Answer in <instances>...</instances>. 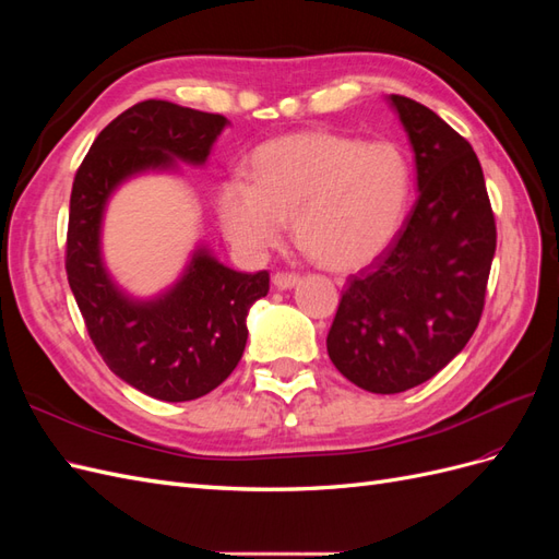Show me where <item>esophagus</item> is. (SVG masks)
Masks as SVG:
<instances>
[{
    "label": "esophagus",
    "instance_id": "34e87169",
    "mask_svg": "<svg viewBox=\"0 0 559 559\" xmlns=\"http://www.w3.org/2000/svg\"><path fill=\"white\" fill-rule=\"evenodd\" d=\"M298 282H300V277L296 273H275L273 275V284L277 286V289H282V292L294 289Z\"/></svg>",
    "mask_w": 559,
    "mask_h": 559
}]
</instances>
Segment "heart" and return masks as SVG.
<instances>
[{
	"label": "heart",
	"mask_w": 559,
	"mask_h": 559,
	"mask_svg": "<svg viewBox=\"0 0 559 559\" xmlns=\"http://www.w3.org/2000/svg\"><path fill=\"white\" fill-rule=\"evenodd\" d=\"M413 167L394 142L326 130L270 140L253 151L249 181L222 183L216 212L245 257L275 249L292 218L294 240L326 270L349 273L392 247L408 214Z\"/></svg>",
	"instance_id": "b5f03b06"
}]
</instances>
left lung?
I'll list each match as a JSON object with an SVG mask.
<instances>
[{"label": "left lung", "instance_id": "1", "mask_svg": "<svg viewBox=\"0 0 559 559\" xmlns=\"http://www.w3.org/2000/svg\"><path fill=\"white\" fill-rule=\"evenodd\" d=\"M386 99L408 132L419 193L392 247L347 280L326 337L333 366L373 394L427 382L466 347L497 249L471 144L415 99Z\"/></svg>", "mask_w": 559, "mask_h": 559}]
</instances>
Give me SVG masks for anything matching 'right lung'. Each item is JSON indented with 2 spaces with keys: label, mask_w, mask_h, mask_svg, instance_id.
<instances>
[{
  "label": "right lung",
  "mask_w": 559,
  "mask_h": 559,
  "mask_svg": "<svg viewBox=\"0 0 559 559\" xmlns=\"http://www.w3.org/2000/svg\"><path fill=\"white\" fill-rule=\"evenodd\" d=\"M222 114L146 99L97 134L74 177L67 228V280L99 357L123 382L160 401H193L242 359L249 308L270 289L267 270L238 273L198 247L183 275L156 298L128 296L103 261L111 193L134 175L205 165Z\"/></svg>",
  "instance_id": "add662e5"
}]
</instances>
